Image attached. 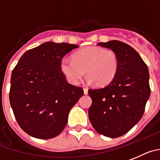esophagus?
Instances as JSON below:
<instances>
[{
    "label": "esophagus",
    "mask_w": 160,
    "mask_h": 160,
    "mask_svg": "<svg viewBox=\"0 0 160 160\" xmlns=\"http://www.w3.org/2000/svg\"><path fill=\"white\" fill-rule=\"evenodd\" d=\"M83 93L85 95H88V88H83Z\"/></svg>",
    "instance_id": "obj_1"
}]
</instances>
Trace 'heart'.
<instances>
[{
    "label": "heart",
    "mask_w": 160,
    "mask_h": 160,
    "mask_svg": "<svg viewBox=\"0 0 160 160\" xmlns=\"http://www.w3.org/2000/svg\"><path fill=\"white\" fill-rule=\"evenodd\" d=\"M118 65V60L114 52L98 46H90L76 52L73 59L63 58L60 66L70 83H78L87 72L88 81L105 86L114 79Z\"/></svg>",
    "instance_id": "b5f03b06"
}]
</instances>
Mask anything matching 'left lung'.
I'll return each instance as SVG.
<instances>
[{
    "label": "left lung",
    "mask_w": 160,
    "mask_h": 160,
    "mask_svg": "<svg viewBox=\"0 0 160 160\" xmlns=\"http://www.w3.org/2000/svg\"><path fill=\"white\" fill-rule=\"evenodd\" d=\"M98 45L114 52L119 65L108 85L88 90L92 100L89 120L98 133L116 138L129 132L142 118L151 92L149 72L139 53L126 43L113 40Z\"/></svg>",
    "instance_id": "left-lung-1"
}]
</instances>
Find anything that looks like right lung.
Listing matches in <instances>:
<instances>
[{"label": "right lung", "instance_id": "right-lung-1", "mask_svg": "<svg viewBox=\"0 0 160 160\" xmlns=\"http://www.w3.org/2000/svg\"><path fill=\"white\" fill-rule=\"evenodd\" d=\"M78 46L45 42L25 52L12 70L10 104L16 122L28 135L53 138L65 127L68 113L83 90L67 81L60 65Z\"/></svg>", "mask_w": 160, "mask_h": 160}]
</instances>
